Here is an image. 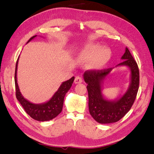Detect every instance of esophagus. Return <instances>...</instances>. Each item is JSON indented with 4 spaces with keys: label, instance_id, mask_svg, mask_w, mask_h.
<instances>
[{
    "label": "esophagus",
    "instance_id": "obj_1",
    "mask_svg": "<svg viewBox=\"0 0 154 154\" xmlns=\"http://www.w3.org/2000/svg\"><path fill=\"white\" fill-rule=\"evenodd\" d=\"M82 82H83L82 77H79V76H77L76 77H75V81H74L75 83H76V84H77V83H81Z\"/></svg>",
    "mask_w": 154,
    "mask_h": 154
}]
</instances>
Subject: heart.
Here are the masks:
<instances>
[{
  "label": "heart",
  "instance_id": "obj_1",
  "mask_svg": "<svg viewBox=\"0 0 154 154\" xmlns=\"http://www.w3.org/2000/svg\"><path fill=\"white\" fill-rule=\"evenodd\" d=\"M110 51L108 49L102 48L98 45H90L85 47L79 53V58L82 61H88L93 58L90 62V66L94 69L103 66L108 60Z\"/></svg>",
  "mask_w": 154,
  "mask_h": 154
}]
</instances>
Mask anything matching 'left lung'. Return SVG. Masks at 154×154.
I'll use <instances>...</instances> for the list:
<instances>
[{"mask_svg":"<svg viewBox=\"0 0 154 154\" xmlns=\"http://www.w3.org/2000/svg\"><path fill=\"white\" fill-rule=\"evenodd\" d=\"M121 59L122 62L116 67L124 66L128 68L130 82L126 92L115 100H108L102 92L104 80L115 67L100 71L91 70L83 74V79L88 84L90 113L100 124H111L119 121L130 111L136 98L139 85L138 65L127 48Z\"/></svg>","mask_w":154,"mask_h":154,"instance_id":"left-lung-1","label":"left lung"}]
</instances>
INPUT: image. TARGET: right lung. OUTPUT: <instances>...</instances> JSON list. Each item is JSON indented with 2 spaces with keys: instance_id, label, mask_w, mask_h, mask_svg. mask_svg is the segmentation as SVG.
Wrapping results in <instances>:
<instances>
[{
  "instance_id": "obj_1",
  "label": "right lung",
  "mask_w": 154,
  "mask_h": 154,
  "mask_svg": "<svg viewBox=\"0 0 154 154\" xmlns=\"http://www.w3.org/2000/svg\"><path fill=\"white\" fill-rule=\"evenodd\" d=\"M36 35L31 37L27 42L29 43L33 38H35ZM19 57L15 65V95L18 101L24 109L25 111L29 115L31 118L39 122L49 121L55 118L56 116L61 113L63 107L64 98L68 91L72 86V83L75 79V77H72L71 79L62 83L58 90L56 91L54 96L49 100L48 102L41 104H35L28 101L27 99L24 98L20 92L19 86L17 84V70Z\"/></svg>"
}]
</instances>
